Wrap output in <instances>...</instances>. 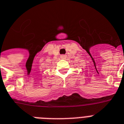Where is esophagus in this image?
<instances>
[{
    "instance_id": "1",
    "label": "esophagus",
    "mask_w": 124,
    "mask_h": 124,
    "mask_svg": "<svg viewBox=\"0 0 124 124\" xmlns=\"http://www.w3.org/2000/svg\"><path fill=\"white\" fill-rule=\"evenodd\" d=\"M60 58H61V59H65V58H66V55H64V54L61 55V56H60Z\"/></svg>"
}]
</instances>
